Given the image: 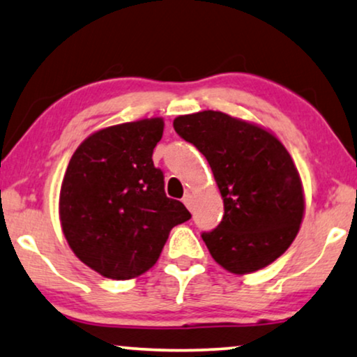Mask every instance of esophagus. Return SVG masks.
Instances as JSON below:
<instances>
[{
	"label": "esophagus",
	"instance_id": "1",
	"mask_svg": "<svg viewBox=\"0 0 357 357\" xmlns=\"http://www.w3.org/2000/svg\"><path fill=\"white\" fill-rule=\"evenodd\" d=\"M192 201H194V197H192V194H184V197H183V202H184V206H186L189 211H191L192 208Z\"/></svg>",
	"mask_w": 357,
	"mask_h": 357
}]
</instances>
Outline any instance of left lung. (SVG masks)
I'll return each mask as SVG.
<instances>
[{
    "mask_svg": "<svg viewBox=\"0 0 357 357\" xmlns=\"http://www.w3.org/2000/svg\"><path fill=\"white\" fill-rule=\"evenodd\" d=\"M173 127L206 156L222 194V222L202 234L212 258L234 274L278 259L297 236L305 211L286 146L263 127L220 111L179 116Z\"/></svg>",
    "mask_w": 357,
    "mask_h": 357,
    "instance_id": "8db88e82",
    "label": "left lung"
}]
</instances>
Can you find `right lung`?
<instances>
[{"label":"right lung","instance_id":"right-lung-1","mask_svg":"<svg viewBox=\"0 0 357 357\" xmlns=\"http://www.w3.org/2000/svg\"><path fill=\"white\" fill-rule=\"evenodd\" d=\"M161 117L94 132L76 149L60 189L61 230L79 261L104 278L126 281L160 258L171 228L191 218L166 197L153 149Z\"/></svg>","mask_w":357,"mask_h":357}]
</instances>
